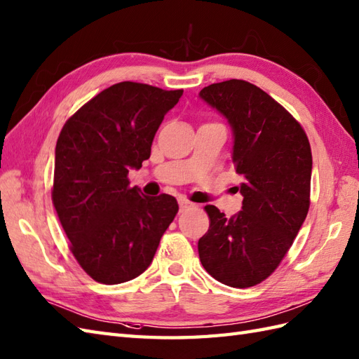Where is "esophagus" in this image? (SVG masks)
<instances>
[{
  "label": "esophagus",
  "mask_w": 359,
  "mask_h": 359,
  "mask_svg": "<svg viewBox=\"0 0 359 359\" xmlns=\"http://www.w3.org/2000/svg\"><path fill=\"white\" fill-rule=\"evenodd\" d=\"M179 206H180V211H183V210H187V208H191V206H193V203H191L188 198H185V197H180V198H179Z\"/></svg>",
  "instance_id": "34e87169"
}]
</instances>
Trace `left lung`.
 <instances>
[{
  "mask_svg": "<svg viewBox=\"0 0 359 359\" xmlns=\"http://www.w3.org/2000/svg\"><path fill=\"white\" fill-rule=\"evenodd\" d=\"M198 96L228 119L232 162L243 177L240 212L226 219L219 208L205 206L210 229L198 240V257L223 285L251 287L278 268L309 211V139L292 114L251 82H217Z\"/></svg>",
  "mask_w": 359,
  "mask_h": 359,
  "instance_id": "1",
  "label": "left lung"
}]
</instances>
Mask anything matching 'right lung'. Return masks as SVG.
I'll return each instance as SVG.
<instances>
[{"label": "right lung", "mask_w": 359, "mask_h": 359, "mask_svg": "<svg viewBox=\"0 0 359 359\" xmlns=\"http://www.w3.org/2000/svg\"><path fill=\"white\" fill-rule=\"evenodd\" d=\"M182 95L119 82L82 105L57 137L53 206L74 258L97 283L139 277L176 217V198L147 197L127 176L151 154L156 131Z\"/></svg>", "instance_id": "add662e5"}]
</instances>
